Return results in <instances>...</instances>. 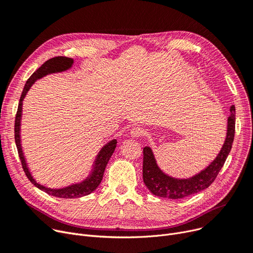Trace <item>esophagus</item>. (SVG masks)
Listing matches in <instances>:
<instances>
[{
  "instance_id": "34e87169",
  "label": "esophagus",
  "mask_w": 253,
  "mask_h": 253,
  "mask_svg": "<svg viewBox=\"0 0 253 253\" xmlns=\"http://www.w3.org/2000/svg\"><path fill=\"white\" fill-rule=\"evenodd\" d=\"M129 135L131 138H139L144 135V129L142 127H134L130 129Z\"/></svg>"
}]
</instances>
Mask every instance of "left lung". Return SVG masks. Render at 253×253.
Segmentation results:
<instances>
[{
	"instance_id": "obj_1",
	"label": "left lung",
	"mask_w": 253,
	"mask_h": 253,
	"mask_svg": "<svg viewBox=\"0 0 253 253\" xmlns=\"http://www.w3.org/2000/svg\"><path fill=\"white\" fill-rule=\"evenodd\" d=\"M230 111L231 115L227 117L226 136L219 153L207 168L192 177L175 178L166 174L156 163L151 148L148 146L143 148V181L151 194L161 198L177 200L195 195L212 184L223 167L234 142L236 123L234 105Z\"/></svg>"
}]
</instances>
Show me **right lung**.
<instances>
[{
  "label": "right lung",
  "mask_w": 253,
  "mask_h": 253,
  "mask_svg": "<svg viewBox=\"0 0 253 253\" xmlns=\"http://www.w3.org/2000/svg\"><path fill=\"white\" fill-rule=\"evenodd\" d=\"M74 64V59L66 57V56H56L52 57L50 59H48L47 62H45L37 71L33 73V75L28 79L25 87H23L21 97L19 100L18 108H17V113L15 117V126H14V136H15V143H16V147L18 151L19 159L21 161L22 165V169L25 171L27 177L29 178L30 181L39 189L43 190L46 194L57 197V198H63V199H75V198H81L83 196H87L93 190H95L103 179V175L106 169V166L109 162L111 155L113 154L115 148H116V143L117 140L113 139L111 141L108 142L106 145L102 147V149L99 151L97 158H95L91 171L89 175L83 180L81 182L74 183L68 185L66 187L62 188H50L44 186L40 183H38L34 177L32 176V173L30 172V169L28 167V163L26 161V156L23 154L22 151V146H21V140H20V124H21V115H22V102L23 99L27 95L28 91L32 87L33 84L35 83L36 80H38L48 74H53V73H59V72H64L72 68Z\"/></svg>",
  "instance_id": "obj_1"
}]
</instances>
